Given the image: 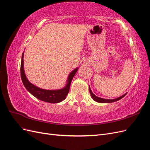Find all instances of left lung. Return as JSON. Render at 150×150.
<instances>
[{
    "instance_id": "left-lung-1",
    "label": "left lung",
    "mask_w": 150,
    "mask_h": 150,
    "mask_svg": "<svg viewBox=\"0 0 150 150\" xmlns=\"http://www.w3.org/2000/svg\"><path fill=\"white\" fill-rule=\"evenodd\" d=\"M89 93L91 94V96L92 99H93L94 101H95L96 102H98V103H112V102H115V101H117L120 100V99H122V98H123L125 95L127 94H125L123 95H122L120 97H118L116 99H104V98H99V97H98L96 96V95L94 94L92 92L91 89L89 86Z\"/></svg>"
}]
</instances>
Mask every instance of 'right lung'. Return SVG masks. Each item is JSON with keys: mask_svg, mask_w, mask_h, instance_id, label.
Here are the masks:
<instances>
[{"mask_svg": "<svg viewBox=\"0 0 150 150\" xmlns=\"http://www.w3.org/2000/svg\"><path fill=\"white\" fill-rule=\"evenodd\" d=\"M24 54L23 52L22 55L21 64V76L22 83L25 89L28 91L33 95L34 97L38 98L40 101L47 102L49 103H58L64 100L67 94L69 93L70 85L72 78H74L76 72L78 71L79 67H77L73 71H72L68 75L66 81V84L64 87L59 89H44L40 88L38 86L34 85L28 80V78L25 74L24 68Z\"/></svg>", "mask_w": 150, "mask_h": 150, "instance_id": "right-lung-1", "label": "right lung"}]
</instances>
